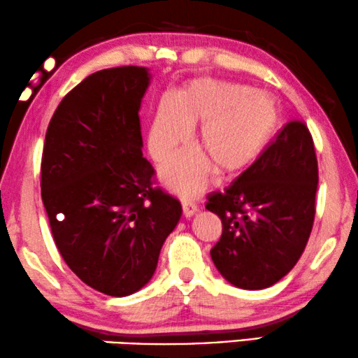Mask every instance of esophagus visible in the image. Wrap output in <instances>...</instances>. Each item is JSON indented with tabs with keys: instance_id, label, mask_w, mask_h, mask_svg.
Returning <instances> with one entry per match:
<instances>
[{
	"instance_id": "esophagus-1",
	"label": "esophagus",
	"mask_w": 358,
	"mask_h": 358,
	"mask_svg": "<svg viewBox=\"0 0 358 358\" xmlns=\"http://www.w3.org/2000/svg\"><path fill=\"white\" fill-rule=\"evenodd\" d=\"M181 208H183V215L185 217H191L196 210H198V204L194 203V201L191 199H185L183 203H181Z\"/></svg>"
}]
</instances>
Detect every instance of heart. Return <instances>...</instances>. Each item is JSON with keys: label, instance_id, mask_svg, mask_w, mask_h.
<instances>
[{"label": "heart", "instance_id": "heart-1", "mask_svg": "<svg viewBox=\"0 0 358 358\" xmlns=\"http://www.w3.org/2000/svg\"><path fill=\"white\" fill-rule=\"evenodd\" d=\"M279 123V108L269 95L241 84L198 79L165 102L149 131V154L164 162L196 129L198 155L181 154L165 165L164 181L175 193L193 196L208 185L210 169L219 177L238 173L263 152Z\"/></svg>", "mask_w": 358, "mask_h": 358}]
</instances>
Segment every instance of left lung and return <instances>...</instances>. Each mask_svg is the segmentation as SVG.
Returning <instances> with one entry per match:
<instances>
[{
    "label": "left lung",
    "mask_w": 358,
    "mask_h": 358,
    "mask_svg": "<svg viewBox=\"0 0 358 358\" xmlns=\"http://www.w3.org/2000/svg\"><path fill=\"white\" fill-rule=\"evenodd\" d=\"M316 189L313 138L303 122L292 120L234 183L208 196L206 209L222 220L210 250L219 273L246 290L284 278L308 243Z\"/></svg>",
    "instance_id": "left-lung-1"
}]
</instances>
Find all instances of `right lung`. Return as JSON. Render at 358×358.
Segmentation results:
<instances>
[{"label": "right lung", "mask_w": 358, "mask_h": 358, "mask_svg": "<svg viewBox=\"0 0 358 358\" xmlns=\"http://www.w3.org/2000/svg\"><path fill=\"white\" fill-rule=\"evenodd\" d=\"M149 73L102 69L64 95L42 154V201L55 245L78 278L110 296L152 278L181 204L154 185L139 108Z\"/></svg>", "instance_id": "right-lung-1"}]
</instances>
